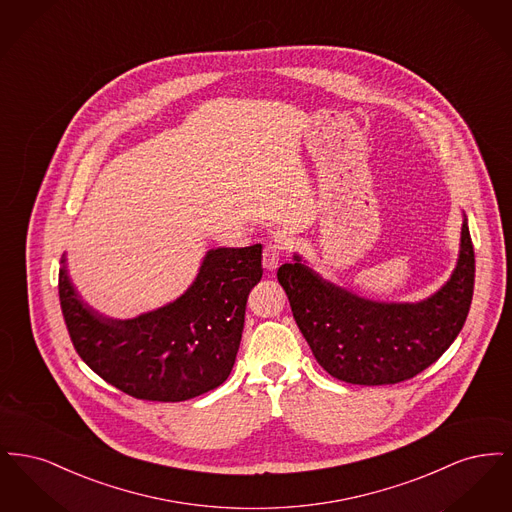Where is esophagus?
Instances as JSON below:
<instances>
[{
    "instance_id": "34e87169",
    "label": "esophagus",
    "mask_w": 512,
    "mask_h": 512,
    "mask_svg": "<svg viewBox=\"0 0 512 512\" xmlns=\"http://www.w3.org/2000/svg\"><path fill=\"white\" fill-rule=\"evenodd\" d=\"M284 249H286V245L282 240L268 242L265 249H263V267L268 268V270H274L278 267L282 257H284Z\"/></svg>"
}]
</instances>
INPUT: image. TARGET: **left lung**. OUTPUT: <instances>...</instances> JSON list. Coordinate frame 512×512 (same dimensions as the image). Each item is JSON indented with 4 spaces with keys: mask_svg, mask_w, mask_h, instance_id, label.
Returning <instances> with one entry per match:
<instances>
[{
    "mask_svg": "<svg viewBox=\"0 0 512 512\" xmlns=\"http://www.w3.org/2000/svg\"><path fill=\"white\" fill-rule=\"evenodd\" d=\"M474 272V247L464 219L453 276L420 303L368 301L324 282L297 255L276 276L318 365L347 384L388 386L436 363L459 336L472 303Z\"/></svg>",
    "mask_w": 512,
    "mask_h": 512,
    "instance_id": "left-lung-1",
    "label": "left lung"
}]
</instances>
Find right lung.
Listing matches in <instances>:
<instances>
[{
    "mask_svg": "<svg viewBox=\"0 0 512 512\" xmlns=\"http://www.w3.org/2000/svg\"><path fill=\"white\" fill-rule=\"evenodd\" d=\"M261 253V244L211 249L188 292L130 320L92 311L61 268L59 301L76 353L107 384L144 401L176 403L219 388L236 361L247 295L263 276Z\"/></svg>",
    "mask_w": 512,
    "mask_h": 512,
    "instance_id": "1",
    "label": "right lung"
}]
</instances>
